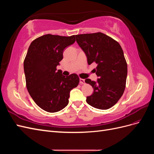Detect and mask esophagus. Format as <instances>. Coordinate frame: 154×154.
Listing matches in <instances>:
<instances>
[{"label": "esophagus", "mask_w": 154, "mask_h": 154, "mask_svg": "<svg viewBox=\"0 0 154 154\" xmlns=\"http://www.w3.org/2000/svg\"><path fill=\"white\" fill-rule=\"evenodd\" d=\"M80 84H85V82L84 79L80 78Z\"/></svg>", "instance_id": "esophagus-1"}]
</instances>
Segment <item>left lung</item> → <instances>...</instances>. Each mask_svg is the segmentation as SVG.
I'll list each match as a JSON object with an SVG mask.
<instances>
[{
  "label": "left lung",
  "instance_id": "obj_1",
  "mask_svg": "<svg viewBox=\"0 0 154 154\" xmlns=\"http://www.w3.org/2000/svg\"><path fill=\"white\" fill-rule=\"evenodd\" d=\"M78 44L85 53L88 65L96 63V82L85 79L94 92L87 103L94 108L106 110L122 96L127 76V64L119 44L102 32L75 35Z\"/></svg>",
  "mask_w": 154,
  "mask_h": 154
}]
</instances>
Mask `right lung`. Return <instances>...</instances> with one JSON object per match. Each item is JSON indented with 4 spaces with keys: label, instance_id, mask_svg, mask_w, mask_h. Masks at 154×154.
Listing matches in <instances>:
<instances>
[{
    "label": "right lung",
    "instance_id": "1",
    "mask_svg": "<svg viewBox=\"0 0 154 154\" xmlns=\"http://www.w3.org/2000/svg\"><path fill=\"white\" fill-rule=\"evenodd\" d=\"M75 36L45 35L31 43L24 62L26 87L31 97L49 112L62 110L69 103L70 92L78 86L77 74L62 75L57 66L65 48L73 44Z\"/></svg>",
    "mask_w": 154,
    "mask_h": 154
}]
</instances>
